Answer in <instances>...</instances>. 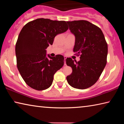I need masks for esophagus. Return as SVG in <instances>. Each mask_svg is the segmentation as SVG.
<instances>
[{
	"label": "esophagus",
	"instance_id": "34e87169",
	"mask_svg": "<svg viewBox=\"0 0 124 124\" xmlns=\"http://www.w3.org/2000/svg\"><path fill=\"white\" fill-rule=\"evenodd\" d=\"M64 65H65V66H66V58H67V57H66V56H64Z\"/></svg>",
	"mask_w": 124,
	"mask_h": 124
}]
</instances>
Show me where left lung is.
<instances>
[{"label": "left lung", "mask_w": 124, "mask_h": 124, "mask_svg": "<svg viewBox=\"0 0 124 124\" xmlns=\"http://www.w3.org/2000/svg\"><path fill=\"white\" fill-rule=\"evenodd\" d=\"M67 22L75 37L73 51L80 56L78 62L67 58L66 64L73 70L67 80L75 89H87L97 82L106 66L107 43L101 29L91 22L85 20Z\"/></svg>", "instance_id": "1"}]
</instances>
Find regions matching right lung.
I'll return each mask as SVG.
<instances>
[{
  "label": "right lung",
  "instance_id": "obj_1",
  "mask_svg": "<svg viewBox=\"0 0 124 124\" xmlns=\"http://www.w3.org/2000/svg\"><path fill=\"white\" fill-rule=\"evenodd\" d=\"M64 21L38 18L29 22L21 31L15 46L17 67L27 85L41 91L51 85L54 75L64 64V57H46V49L54 37L68 30Z\"/></svg>",
  "mask_w": 124,
  "mask_h": 124
}]
</instances>
